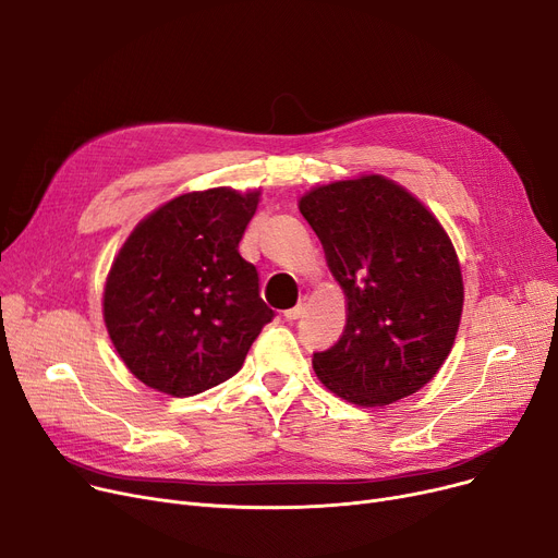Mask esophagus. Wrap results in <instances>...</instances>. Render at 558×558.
<instances>
[{
  "mask_svg": "<svg viewBox=\"0 0 558 558\" xmlns=\"http://www.w3.org/2000/svg\"><path fill=\"white\" fill-rule=\"evenodd\" d=\"M305 305H307V299H301L299 301V305L296 307H291V310H287L282 316L287 318V320H299L303 314H305Z\"/></svg>",
  "mask_w": 558,
  "mask_h": 558,
  "instance_id": "34e87169",
  "label": "esophagus"
}]
</instances>
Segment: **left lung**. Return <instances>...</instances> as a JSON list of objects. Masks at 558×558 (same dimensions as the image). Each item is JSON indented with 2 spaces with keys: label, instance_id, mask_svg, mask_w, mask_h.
<instances>
[{
  "label": "left lung",
  "instance_id": "1",
  "mask_svg": "<svg viewBox=\"0 0 558 558\" xmlns=\"http://www.w3.org/2000/svg\"><path fill=\"white\" fill-rule=\"evenodd\" d=\"M299 208L348 299L343 335L314 353L318 379L360 407L416 393L448 360L463 307L459 259L444 226L375 173L314 187Z\"/></svg>",
  "mask_w": 558,
  "mask_h": 558
}]
</instances>
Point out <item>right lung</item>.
Returning <instances> with one entry per match:
<instances>
[{
	"mask_svg": "<svg viewBox=\"0 0 558 558\" xmlns=\"http://www.w3.org/2000/svg\"><path fill=\"white\" fill-rule=\"evenodd\" d=\"M259 192L230 187L175 196L142 219L117 253L104 320L129 371L185 398L238 373L274 318L240 240Z\"/></svg>",
	"mask_w": 558,
	"mask_h": 558,
	"instance_id": "obj_1",
	"label": "right lung"
}]
</instances>
